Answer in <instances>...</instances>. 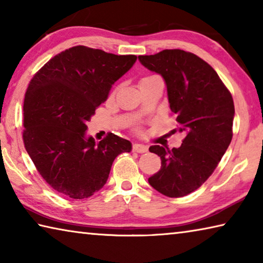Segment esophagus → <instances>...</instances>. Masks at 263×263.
Returning <instances> with one entry per match:
<instances>
[{
  "mask_svg": "<svg viewBox=\"0 0 263 263\" xmlns=\"http://www.w3.org/2000/svg\"><path fill=\"white\" fill-rule=\"evenodd\" d=\"M133 152H137V153H146L148 151V147L146 145H142V144H135L133 145Z\"/></svg>",
  "mask_w": 263,
  "mask_h": 263,
  "instance_id": "esophagus-1",
  "label": "esophagus"
}]
</instances>
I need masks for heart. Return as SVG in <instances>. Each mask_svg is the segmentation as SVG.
<instances>
[{
    "label": "heart",
    "instance_id": "heart-1",
    "mask_svg": "<svg viewBox=\"0 0 263 263\" xmlns=\"http://www.w3.org/2000/svg\"><path fill=\"white\" fill-rule=\"evenodd\" d=\"M153 78H158V77H154V75H153V77H147V78H144V79H142V80H147V79H153Z\"/></svg>",
    "mask_w": 263,
    "mask_h": 263
}]
</instances>
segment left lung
Listing matches in <instances>:
<instances>
[{
    "mask_svg": "<svg viewBox=\"0 0 263 263\" xmlns=\"http://www.w3.org/2000/svg\"><path fill=\"white\" fill-rule=\"evenodd\" d=\"M138 59L163 78L177 130L185 135L179 148L151 146L149 152L161 159V168L148 183L168 197H182L210 177L228 149L232 140L233 99L216 70L193 53L163 50Z\"/></svg>",
    "mask_w": 263,
    "mask_h": 263,
    "instance_id": "1",
    "label": "left lung"
}]
</instances>
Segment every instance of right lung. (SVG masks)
I'll return each instance as SVG.
<instances>
[{"instance_id": "1", "label": "right lung", "mask_w": 263, "mask_h": 263, "mask_svg": "<svg viewBox=\"0 0 263 263\" xmlns=\"http://www.w3.org/2000/svg\"><path fill=\"white\" fill-rule=\"evenodd\" d=\"M136 55L74 46L46 62L31 80L23 105L25 149L39 174L58 193L88 198L103 188L116 157L132 144L110 133L96 142L87 122Z\"/></svg>"}]
</instances>
